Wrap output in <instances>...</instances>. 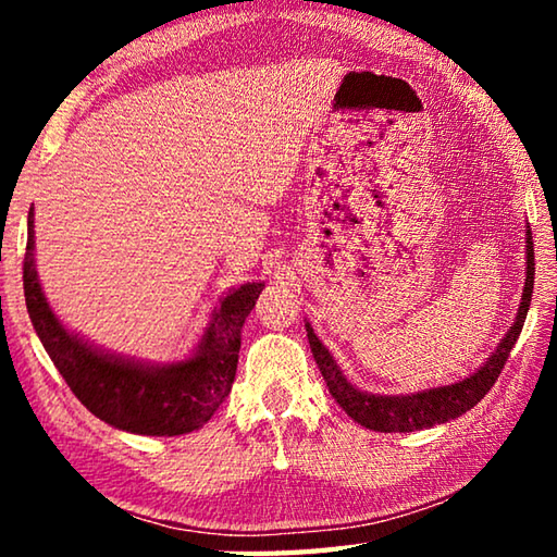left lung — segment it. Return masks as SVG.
<instances>
[{
	"label": "left lung",
	"instance_id": "left-lung-1",
	"mask_svg": "<svg viewBox=\"0 0 557 557\" xmlns=\"http://www.w3.org/2000/svg\"><path fill=\"white\" fill-rule=\"evenodd\" d=\"M525 235H528L525 238V252H528L525 287H523V299H521V307H518L516 322L511 329H508L504 342L498 344L494 356L488 358L482 369L455 385H442V388L422 391L414 395H393V398L356 391L354 385L344 379L342 371H338V366L334 363L332 354H329L322 346V342H319L317 334L312 332V326L307 324V336H309V346H312L314 361L319 366V371H322V375H324L329 393L334 395L336 403L346 410V414H351L356 422H361L363 428L375 430V432H414V430L440 425V422L455 420V418H459V414H465L467 410L474 408V405L482 400L488 391H492V385L496 383L498 375H502L506 358H508V354H511L516 338L521 336L528 307H531L533 280H535V256H533L531 228H528Z\"/></svg>",
	"mask_w": 557,
	"mask_h": 557
}]
</instances>
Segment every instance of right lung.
Masks as SVG:
<instances>
[{
    "label": "right lung",
    "mask_w": 557,
    "mask_h": 557,
    "mask_svg": "<svg viewBox=\"0 0 557 557\" xmlns=\"http://www.w3.org/2000/svg\"><path fill=\"white\" fill-rule=\"evenodd\" d=\"M248 282L221 301L199 354L188 361L147 369L92 351L59 324L46 305L34 265V213L24 256V297L32 324L75 398L108 425L135 435H186L219 410L238 369L240 329L262 292Z\"/></svg>",
    "instance_id": "right-lung-1"
}]
</instances>
